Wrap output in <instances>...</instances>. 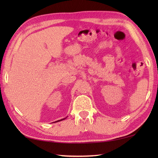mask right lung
<instances>
[{
    "label": "right lung",
    "mask_w": 158,
    "mask_h": 158,
    "mask_svg": "<svg viewBox=\"0 0 158 158\" xmlns=\"http://www.w3.org/2000/svg\"><path fill=\"white\" fill-rule=\"evenodd\" d=\"M67 118V117H66ZM63 118V119H61V120H58V121H57L56 122H58V121H63V120H65V118Z\"/></svg>",
    "instance_id": "add662e5"
}]
</instances>
